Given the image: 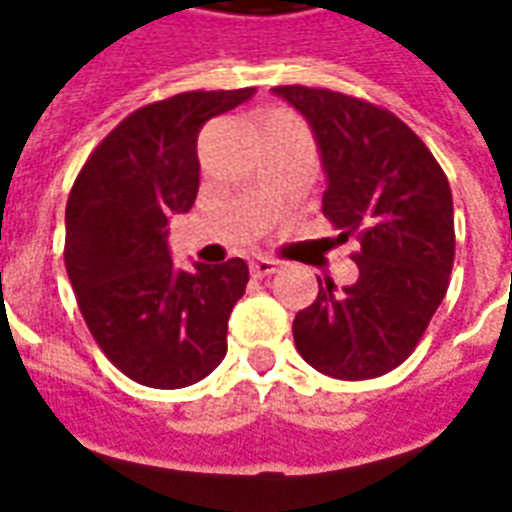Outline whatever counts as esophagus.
Instances as JSON below:
<instances>
[{
  "label": "esophagus",
  "instance_id": "1",
  "mask_svg": "<svg viewBox=\"0 0 512 512\" xmlns=\"http://www.w3.org/2000/svg\"><path fill=\"white\" fill-rule=\"evenodd\" d=\"M280 270V264L275 259H256L251 261V275L253 278H267Z\"/></svg>",
  "mask_w": 512,
  "mask_h": 512
}]
</instances>
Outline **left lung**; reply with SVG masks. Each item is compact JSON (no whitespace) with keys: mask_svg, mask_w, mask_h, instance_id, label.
Instances as JSON below:
<instances>
[{"mask_svg":"<svg viewBox=\"0 0 512 512\" xmlns=\"http://www.w3.org/2000/svg\"><path fill=\"white\" fill-rule=\"evenodd\" d=\"M310 129L326 175L324 215L340 240L356 234L359 280L294 318L299 356L329 378L386 375L413 353L453 270V197L418 134L397 115L329 88L278 86Z\"/></svg>","mask_w":512,"mask_h":512,"instance_id":"obj_1","label":"left lung"}]
</instances>
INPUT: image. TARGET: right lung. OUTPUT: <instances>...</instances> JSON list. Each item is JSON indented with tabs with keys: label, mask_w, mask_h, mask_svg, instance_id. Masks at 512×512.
Listing matches in <instances>:
<instances>
[{
	"label": "right lung",
	"mask_w": 512,
	"mask_h": 512,
	"mask_svg": "<svg viewBox=\"0 0 512 512\" xmlns=\"http://www.w3.org/2000/svg\"><path fill=\"white\" fill-rule=\"evenodd\" d=\"M253 94L186 91L134 110L96 145L69 191L64 264L80 313L107 359L142 386H191L226 356L248 264L178 270L167 224L197 199L202 126Z\"/></svg>",
	"instance_id": "add662e5"
}]
</instances>
